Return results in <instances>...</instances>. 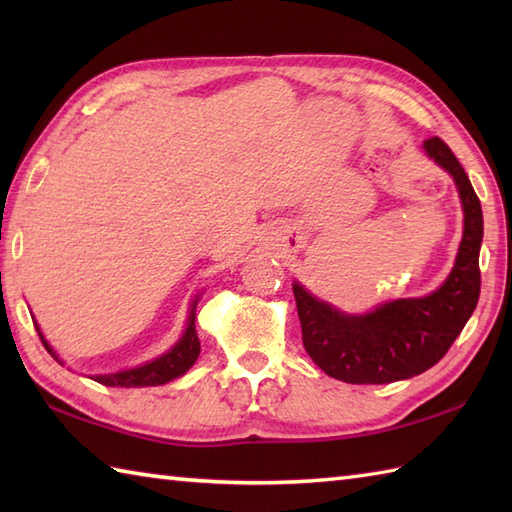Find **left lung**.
<instances>
[{"instance_id": "obj_1", "label": "left lung", "mask_w": 512, "mask_h": 512, "mask_svg": "<svg viewBox=\"0 0 512 512\" xmlns=\"http://www.w3.org/2000/svg\"><path fill=\"white\" fill-rule=\"evenodd\" d=\"M427 154L458 184L464 209V237L449 279L422 299H398L361 317L343 314L292 286L301 339L325 374L352 385H385L418 376L449 352L480 299L482 204L460 160L442 138L424 140Z\"/></svg>"}]
</instances>
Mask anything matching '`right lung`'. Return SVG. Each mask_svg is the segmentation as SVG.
Here are the masks:
<instances>
[{
    "mask_svg": "<svg viewBox=\"0 0 512 512\" xmlns=\"http://www.w3.org/2000/svg\"><path fill=\"white\" fill-rule=\"evenodd\" d=\"M37 328V325H35ZM39 332V328H37ZM39 339L43 347L52 354L50 345L43 339V334L39 332ZM200 356V339L198 332H195V303L189 317V325L184 330L182 339L171 347L167 354H162L156 361H151L143 367L136 369H127V372H118V374H105V376H94L96 383L107 385V387H154V385H165L169 380L182 376L187 369L195 363V358ZM57 358V356H54Z\"/></svg>",
    "mask_w": 512,
    "mask_h": 512,
    "instance_id": "add662e5",
    "label": "right lung"
}]
</instances>
